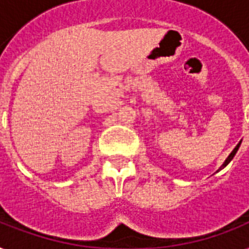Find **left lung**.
<instances>
[{
	"label": "left lung",
	"instance_id": "8db88e82",
	"mask_svg": "<svg viewBox=\"0 0 249 249\" xmlns=\"http://www.w3.org/2000/svg\"><path fill=\"white\" fill-rule=\"evenodd\" d=\"M239 146H240V143H239V144H236V147L234 148V150H232L231 154H230V155L228 156V159L225 160V163L222 164V166H221V169H222V168H224V166H226V165H228L229 163H230V161H231L232 158H234V156H235V154H236V151H238V148H239Z\"/></svg>",
	"mask_w": 249,
	"mask_h": 249
}]
</instances>
